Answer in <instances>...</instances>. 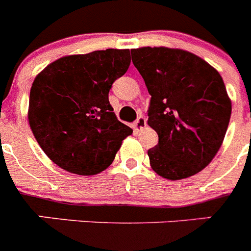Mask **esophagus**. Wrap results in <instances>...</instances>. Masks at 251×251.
<instances>
[{
    "instance_id": "34e87169",
    "label": "esophagus",
    "mask_w": 251,
    "mask_h": 251,
    "mask_svg": "<svg viewBox=\"0 0 251 251\" xmlns=\"http://www.w3.org/2000/svg\"><path fill=\"white\" fill-rule=\"evenodd\" d=\"M147 126V119L143 117V115H141V117H138L137 118V121L134 122V126H133V128H134V130H142L143 128Z\"/></svg>"
}]
</instances>
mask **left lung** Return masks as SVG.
Here are the masks:
<instances>
[{"label":"left lung","mask_w":251,"mask_h":251,"mask_svg":"<svg viewBox=\"0 0 251 251\" xmlns=\"http://www.w3.org/2000/svg\"><path fill=\"white\" fill-rule=\"evenodd\" d=\"M151 94L148 124L158 145L148 150L152 168L167 179L200 172L223 145L231 101L219 73L188 51L168 48L130 50Z\"/></svg>","instance_id":"obj_1"}]
</instances>
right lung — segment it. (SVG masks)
Listing matches in <instances>:
<instances>
[{
  "instance_id": "add662e5",
  "label": "right lung",
  "mask_w": 251,
  "mask_h": 251,
  "mask_svg": "<svg viewBox=\"0 0 251 251\" xmlns=\"http://www.w3.org/2000/svg\"><path fill=\"white\" fill-rule=\"evenodd\" d=\"M129 57L127 49L70 55L35 77L28 122L40 147L59 167L83 176L99 174L133 133L117 119L108 97L129 68Z\"/></svg>"
}]
</instances>
